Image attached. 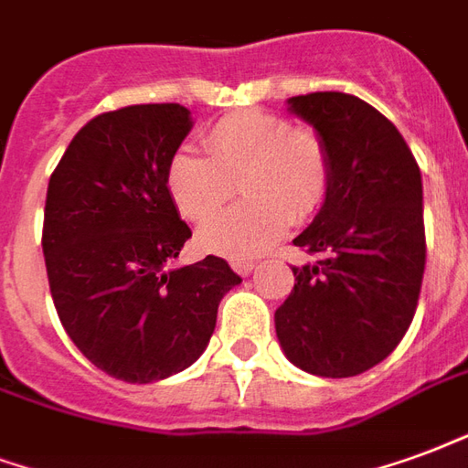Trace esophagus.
Masks as SVG:
<instances>
[{
	"label": "esophagus",
	"instance_id": "obj_1",
	"mask_svg": "<svg viewBox=\"0 0 468 468\" xmlns=\"http://www.w3.org/2000/svg\"><path fill=\"white\" fill-rule=\"evenodd\" d=\"M230 268H233L238 275H250L252 268H255V262H252V261H238V262H230Z\"/></svg>",
	"mask_w": 468,
	"mask_h": 468
}]
</instances>
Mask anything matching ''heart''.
<instances>
[{
  "instance_id": "b5f03b06",
  "label": "heart",
  "mask_w": 468,
  "mask_h": 468,
  "mask_svg": "<svg viewBox=\"0 0 468 468\" xmlns=\"http://www.w3.org/2000/svg\"><path fill=\"white\" fill-rule=\"evenodd\" d=\"M206 155L176 151L165 165V190L176 210L203 220L232 195L246 200L198 228L206 252L255 258L285 233L290 220L307 223L330 196V151L314 131L265 111H238L203 138Z\"/></svg>"
}]
</instances>
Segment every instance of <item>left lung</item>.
<instances>
[{
    "instance_id": "left-lung-1",
    "label": "left lung",
    "mask_w": 468,
    "mask_h": 468,
    "mask_svg": "<svg viewBox=\"0 0 468 468\" xmlns=\"http://www.w3.org/2000/svg\"><path fill=\"white\" fill-rule=\"evenodd\" d=\"M330 151V196L292 243L320 252L292 268L275 310L285 357L317 377H355L392 355L417 313L427 262L421 173L392 121L340 91L287 99Z\"/></svg>"
}]
</instances>
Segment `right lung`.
Instances as JSON below:
<instances>
[{"instance_id":"1","label":"right lung","mask_w":468,"mask_h":468,"mask_svg":"<svg viewBox=\"0 0 468 468\" xmlns=\"http://www.w3.org/2000/svg\"><path fill=\"white\" fill-rule=\"evenodd\" d=\"M193 128L181 103H138L86 123L44 207L58 320L91 365L131 384L178 375L206 352L218 304L240 285L223 258L173 268L190 238L165 165Z\"/></svg>"}]
</instances>
